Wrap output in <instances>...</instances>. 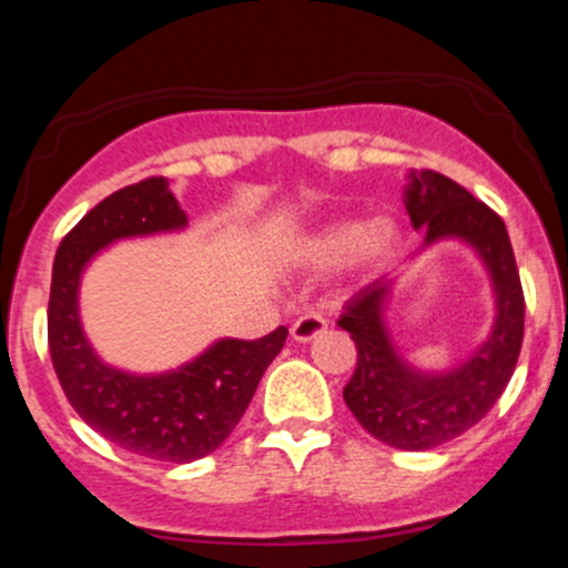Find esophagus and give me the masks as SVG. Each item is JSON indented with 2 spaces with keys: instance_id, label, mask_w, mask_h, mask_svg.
Returning <instances> with one entry per match:
<instances>
[{
  "instance_id": "obj_1",
  "label": "esophagus",
  "mask_w": 568,
  "mask_h": 568,
  "mask_svg": "<svg viewBox=\"0 0 568 568\" xmlns=\"http://www.w3.org/2000/svg\"><path fill=\"white\" fill-rule=\"evenodd\" d=\"M325 328H328V321H325L323 315H317V312H306V315H302L291 325V336L296 338V342H312L315 336L325 334Z\"/></svg>"
}]
</instances>
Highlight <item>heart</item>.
I'll list each match as a JSON object with an SVG mask.
<instances>
[{"mask_svg":"<svg viewBox=\"0 0 568 568\" xmlns=\"http://www.w3.org/2000/svg\"><path fill=\"white\" fill-rule=\"evenodd\" d=\"M389 237H393V230H389L387 221H371V224H366V221L344 219L323 226L315 237L306 240L304 253L312 262L334 266L352 262L361 253L379 256L384 247L389 245Z\"/></svg>","mask_w":568,"mask_h":568,"instance_id":"obj_1","label":"heart"}]
</instances>
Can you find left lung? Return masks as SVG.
Listing matches in <instances>:
<instances>
[{
	"mask_svg": "<svg viewBox=\"0 0 568 568\" xmlns=\"http://www.w3.org/2000/svg\"><path fill=\"white\" fill-rule=\"evenodd\" d=\"M410 224L425 226V243L462 237L484 256L497 288V323L465 366L427 376L397 357L382 323L389 280H376L347 298L338 325L352 336L357 366L344 387L366 433L403 452H427L459 438L494 408L510 382L524 344V285L507 226L486 202L440 173H419L406 192Z\"/></svg>",
	"mask_w": 568,
	"mask_h": 568,
	"instance_id": "left-lung-1",
	"label": "left lung"
}]
</instances>
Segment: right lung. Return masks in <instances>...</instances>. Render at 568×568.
I'll use <instances>...</instances> for the list:
<instances>
[{
    "mask_svg": "<svg viewBox=\"0 0 568 568\" xmlns=\"http://www.w3.org/2000/svg\"><path fill=\"white\" fill-rule=\"evenodd\" d=\"M184 224L186 213L162 175L109 194L58 245L48 304L50 357L77 414L114 446L173 465L202 459L230 438L288 338L285 325L253 342L224 338L189 366L160 376H130L98 361L77 315L84 264L112 240Z\"/></svg>",
    "mask_w": 568,
    "mask_h": 568,
    "instance_id": "obj_1",
    "label": "right lung"
}]
</instances>
